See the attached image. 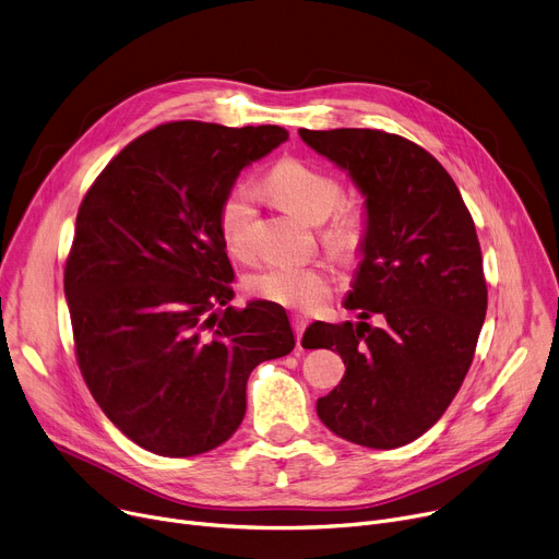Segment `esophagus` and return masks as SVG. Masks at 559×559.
<instances>
[{
    "instance_id": "1",
    "label": "esophagus",
    "mask_w": 559,
    "mask_h": 559,
    "mask_svg": "<svg viewBox=\"0 0 559 559\" xmlns=\"http://www.w3.org/2000/svg\"><path fill=\"white\" fill-rule=\"evenodd\" d=\"M306 324H308V317L304 314H292V326H295V333H297V346L301 348V335L306 331Z\"/></svg>"
}]
</instances>
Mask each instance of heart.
Listing matches in <instances>:
<instances>
[{"instance_id": "1", "label": "heart", "mask_w": 559, "mask_h": 559, "mask_svg": "<svg viewBox=\"0 0 559 559\" xmlns=\"http://www.w3.org/2000/svg\"><path fill=\"white\" fill-rule=\"evenodd\" d=\"M270 194L306 224H324L331 217L326 242L337 251L356 249L362 235L358 211L340 203V186L333 176L319 171L301 160L285 158L267 174ZM255 190L247 183L235 186L219 205V235L230 255L240 260L253 258L255 226ZM249 287L260 299L287 308L312 310L324 304L331 292L324 264H270L251 276Z\"/></svg>"}]
</instances>
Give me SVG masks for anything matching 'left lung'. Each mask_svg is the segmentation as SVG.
<instances>
[{
	"label": "left lung",
	"mask_w": 559,
	"mask_h": 559,
	"mask_svg": "<svg viewBox=\"0 0 559 559\" xmlns=\"http://www.w3.org/2000/svg\"><path fill=\"white\" fill-rule=\"evenodd\" d=\"M358 188L360 262L344 299L358 324L314 321L306 348H335L346 371L317 401L337 437L369 449L415 442L457 394L487 312L483 253L449 171L419 144L373 129H299ZM381 314V326L364 321Z\"/></svg>",
	"instance_id": "left-lung-1"
}]
</instances>
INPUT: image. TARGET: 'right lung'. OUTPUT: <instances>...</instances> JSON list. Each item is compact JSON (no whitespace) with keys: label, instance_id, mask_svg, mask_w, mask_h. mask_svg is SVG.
<instances>
[{"label":"right lung","instance_id":"add662e5","mask_svg":"<svg viewBox=\"0 0 559 559\" xmlns=\"http://www.w3.org/2000/svg\"><path fill=\"white\" fill-rule=\"evenodd\" d=\"M283 127L169 122L117 154L87 190L66 264L76 360L104 415L165 457L224 444L247 413V380L287 356L278 304L228 306L235 281L219 205Z\"/></svg>","mask_w":559,"mask_h":559}]
</instances>
